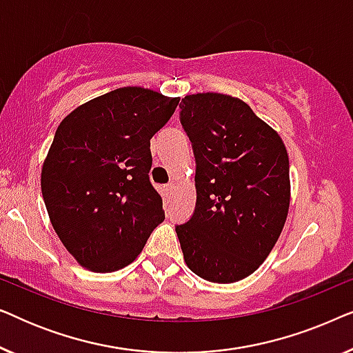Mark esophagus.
<instances>
[{"mask_svg": "<svg viewBox=\"0 0 353 353\" xmlns=\"http://www.w3.org/2000/svg\"><path fill=\"white\" fill-rule=\"evenodd\" d=\"M173 191H175V185H173V183L163 186V192H165L167 197H172L173 196Z\"/></svg>", "mask_w": 353, "mask_h": 353, "instance_id": "1", "label": "esophagus"}]
</instances>
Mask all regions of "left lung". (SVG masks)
<instances>
[{
    "label": "left lung",
    "instance_id": "obj_1",
    "mask_svg": "<svg viewBox=\"0 0 353 353\" xmlns=\"http://www.w3.org/2000/svg\"><path fill=\"white\" fill-rule=\"evenodd\" d=\"M180 122L196 159V209L176 225L192 273L228 284L257 270L281 234L291 199L283 139L244 101L185 96Z\"/></svg>",
    "mask_w": 353,
    "mask_h": 353
}]
</instances>
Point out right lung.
<instances>
[{
  "mask_svg": "<svg viewBox=\"0 0 353 353\" xmlns=\"http://www.w3.org/2000/svg\"><path fill=\"white\" fill-rule=\"evenodd\" d=\"M178 103L125 86L81 104L57 127L43 163V199L62 244L91 272L127 267L165 219L149 180L151 138Z\"/></svg>",
  "mask_w": 353,
  "mask_h": 353,
  "instance_id": "1",
  "label": "right lung"
}]
</instances>
